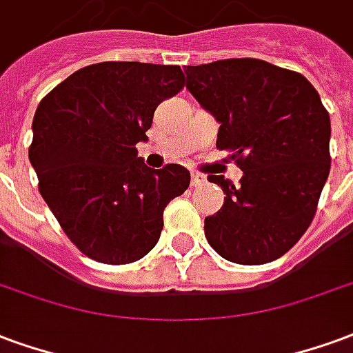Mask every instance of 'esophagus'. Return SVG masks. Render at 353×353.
I'll list each match as a JSON object with an SVG mask.
<instances>
[{"mask_svg": "<svg viewBox=\"0 0 353 353\" xmlns=\"http://www.w3.org/2000/svg\"><path fill=\"white\" fill-rule=\"evenodd\" d=\"M203 182H205V176L201 173H194L192 171V186H201Z\"/></svg>", "mask_w": 353, "mask_h": 353, "instance_id": "obj_1", "label": "esophagus"}]
</instances>
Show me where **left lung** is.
Returning a JSON list of instances; mask_svg holds the SVG:
<instances>
[{"mask_svg":"<svg viewBox=\"0 0 353 353\" xmlns=\"http://www.w3.org/2000/svg\"><path fill=\"white\" fill-rule=\"evenodd\" d=\"M186 88L220 122L216 146L230 150L241 184L208 174L223 205L205 236L223 259L263 265L305 235L329 176V112L297 71L256 58L186 65Z\"/></svg>","mask_w":353,"mask_h":353,"instance_id":"left-lung-1","label":"left lung"}]
</instances>
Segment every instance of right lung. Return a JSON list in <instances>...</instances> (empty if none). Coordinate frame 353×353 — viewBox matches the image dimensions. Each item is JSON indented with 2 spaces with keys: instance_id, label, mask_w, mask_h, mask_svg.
<instances>
[{
  "instance_id": "add662e5",
  "label": "right lung",
  "mask_w": 353,
  "mask_h": 353,
  "mask_svg": "<svg viewBox=\"0 0 353 353\" xmlns=\"http://www.w3.org/2000/svg\"><path fill=\"white\" fill-rule=\"evenodd\" d=\"M182 88L179 65L101 61L41 99L30 161L43 199L84 256L123 265L158 243L163 210L186 192L190 171L150 169L135 145L148 139L156 107Z\"/></svg>"
}]
</instances>
